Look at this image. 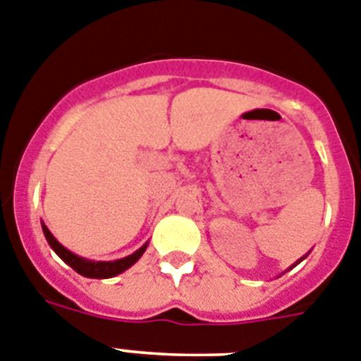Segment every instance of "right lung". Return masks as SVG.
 Masks as SVG:
<instances>
[{
  "label": "right lung",
  "mask_w": 361,
  "mask_h": 361,
  "mask_svg": "<svg viewBox=\"0 0 361 361\" xmlns=\"http://www.w3.org/2000/svg\"><path fill=\"white\" fill-rule=\"evenodd\" d=\"M43 233H45V239H47V243L51 245L52 250L56 252L61 259L69 264L71 269H75L76 272L82 274V276H85V277H92V279H106V277H113V276H116V274L124 272V270H128L131 264L137 263V261L140 259V255L144 254V250H146V245H144L142 248H138L135 254L128 255V257H124V259L87 261V259H84V257H78V255H75L73 252L67 250V248H63V246H61L60 243L54 239V235L49 232L47 226H43Z\"/></svg>",
  "instance_id": "obj_1"
}]
</instances>
